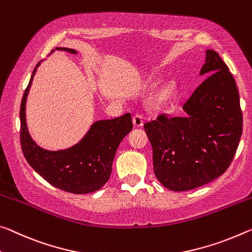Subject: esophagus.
<instances>
[{"instance_id": "1", "label": "esophagus", "mask_w": 252, "mask_h": 252, "mask_svg": "<svg viewBox=\"0 0 252 252\" xmlns=\"http://www.w3.org/2000/svg\"><path fill=\"white\" fill-rule=\"evenodd\" d=\"M132 121H133V125L135 126H141L143 125V115L142 114H134L133 118H132Z\"/></svg>"}]
</instances>
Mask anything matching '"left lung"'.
Returning <instances> with one entry per match:
<instances>
[{
  "label": "left lung",
  "instance_id": "8db88e82",
  "mask_svg": "<svg viewBox=\"0 0 252 252\" xmlns=\"http://www.w3.org/2000/svg\"><path fill=\"white\" fill-rule=\"evenodd\" d=\"M199 74L207 77L184 103L183 117L161 113L143 126L156 177L170 190L194 189L221 176L242 134L237 84L217 51H206Z\"/></svg>",
  "mask_w": 252,
  "mask_h": 252
}]
</instances>
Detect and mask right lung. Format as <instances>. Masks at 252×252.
I'll use <instances>...</instances> for the list:
<instances>
[{"label": "right lung", "instance_id": "1", "mask_svg": "<svg viewBox=\"0 0 252 252\" xmlns=\"http://www.w3.org/2000/svg\"><path fill=\"white\" fill-rule=\"evenodd\" d=\"M76 54L69 48H57ZM38 65L23 93L20 106V142L29 165L51 185L73 194L98 190L109 181L112 163L122 139L132 130V118L126 113L120 118L95 122L77 145L66 150L48 151L31 139L26 122L27 95Z\"/></svg>", "mask_w": 252, "mask_h": 252}]
</instances>
